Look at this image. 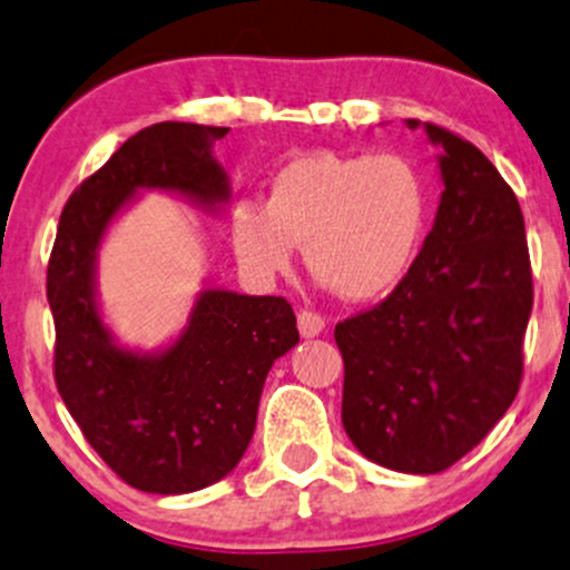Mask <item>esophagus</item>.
Here are the masks:
<instances>
[{
  "label": "esophagus",
  "instance_id": "esophagus-1",
  "mask_svg": "<svg viewBox=\"0 0 570 570\" xmlns=\"http://www.w3.org/2000/svg\"><path fill=\"white\" fill-rule=\"evenodd\" d=\"M324 326H326V322L322 316H318V313L303 311L297 316V330H299V335H303V337H318L324 332Z\"/></svg>",
  "mask_w": 570,
  "mask_h": 570
}]
</instances>
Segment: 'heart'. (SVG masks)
I'll return each mask as SVG.
<instances>
[{
    "instance_id": "b5f03b06",
    "label": "heart",
    "mask_w": 570,
    "mask_h": 570,
    "mask_svg": "<svg viewBox=\"0 0 570 570\" xmlns=\"http://www.w3.org/2000/svg\"><path fill=\"white\" fill-rule=\"evenodd\" d=\"M429 219L423 174L399 153H305L267 179L265 206L235 203L230 240L254 278L292 271L297 246L318 284L351 303L394 292Z\"/></svg>"
}]
</instances>
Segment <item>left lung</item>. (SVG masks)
Segmentation results:
<instances>
[{"mask_svg":"<svg viewBox=\"0 0 570 570\" xmlns=\"http://www.w3.org/2000/svg\"><path fill=\"white\" fill-rule=\"evenodd\" d=\"M440 147L442 198L410 273L381 305L335 326L343 429L370 461L436 474L514 402L533 307L525 219L474 144L421 120Z\"/></svg>","mask_w":570,"mask_h":570,"instance_id":"8db88e82","label":"left lung"}]
</instances>
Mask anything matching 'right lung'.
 <instances>
[{"mask_svg":"<svg viewBox=\"0 0 570 570\" xmlns=\"http://www.w3.org/2000/svg\"><path fill=\"white\" fill-rule=\"evenodd\" d=\"M227 128L158 122L75 189L48 265L56 385L90 448L144 493H195L227 476L257 426L273 362L299 343L284 297L203 286L185 330L155 351L122 345L104 322L98 252L147 189L222 214L230 179L214 158Z\"/></svg>","mask_w":570,"mask_h":570,"instance_id":"right-lung-1","label":"right lung"}]
</instances>
